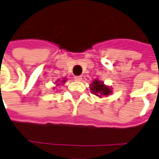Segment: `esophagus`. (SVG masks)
<instances>
[{
  "label": "esophagus",
  "instance_id": "esophagus-1",
  "mask_svg": "<svg viewBox=\"0 0 159 159\" xmlns=\"http://www.w3.org/2000/svg\"><path fill=\"white\" fill-rule=\"evenodd\" d=\"M74 79L76 80V81H81V80L83 79V77H82V76H74Z\"/></svg>",
  "mask_w": 159,
  "mask_h": 159
}]
</instances>
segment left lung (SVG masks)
<instances>
[{"mask_svg": "<svg viewBox=\"0 0 159 159\" xmlns=\"http://www.w3.org/2000/svg\"><path fill=\"white\" fill-rule=\"evenodd\" d=\"M90 89L92 90V93H94L95 95L100 97L101 95H107L111 93V89L105 86L102 83L99 82L97 80H95L91 84Z\"/></svg>", "mask_w": 159, "mask_h": 159, "instance_id": "obj_1", "label": "left lung"}]
</instances>
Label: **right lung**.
<instances>
[{"label": "right lung", "instance_id": "right-lung-1", "mask_svg": "<svg viewBox=\"0 0 159 159\" xmlns=\"http://www.w3.org/2000/svg\"><path fill=\"white\" fill-rule=\"evenodd\" d=\"M64 82H65V80H63V83H64Z\"/></svg>", "mask_w": 159, "mask_h": 159}]
</instances>
